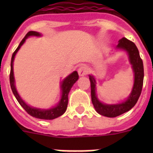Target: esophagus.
<instances>
[{
  "label": "esophagus",
  "instance_id": "34e87169",
  "mask_svg": "<svg viewBox=\"0 0 153 153\" xmlns=\"http://www.w3.org/2000/svg\"><path fill=\"white\" fill-rule=\"evenodd\" d=\"M89 69L86 66H84V65H82L80 67L78 68V74H79V76H84L88 74Z\"/></svg>",
  "mask_w": 153,
  "mask_h": 153
}]
</instances>
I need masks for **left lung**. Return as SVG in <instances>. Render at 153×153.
<instances>
[{
	"mask_svg": "<svg viewBox=\"0 0 153 153\" xmlns=\"http://www.w3.org/2000/svg\"><path fill=\"white\" fill-rule=\"evenodd\" d=\"M117 49L124 50L128 53L129 62L134 72V85L130 95L125 102L119 104H104L100 102L96 95V81L93 76L89 75L91 86V100L93 105L99 114L106 117H116L130 110L136 105L141 94L144 78L143 63L136 44L126 37L119 40Z\"/></svg>",
	"mask_w": 153,
	"mask_h": 153,
	"instance_id": "left-lung-1",
	"label": "left lung"
}]
</instances>
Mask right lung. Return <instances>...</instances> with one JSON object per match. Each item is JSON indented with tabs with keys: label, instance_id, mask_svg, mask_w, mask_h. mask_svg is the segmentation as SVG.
<instances>
[{
	"label": "right lung",
	"instance_id": "obj_1",
	"mask_svg": "<svg viewBox=\"0 0 153 153\" xmlns=\"http://www.w3.org/2000/svg\"><path fill=\"white\" fill-rule=\"evenodd\" d=\"M30 36H40V33L36 31H29L26 34V36H24V39L21 40V42L19 44L18 47H17L16 51L13 52V55L11 57V62H10V87H11L12 92H13V95L16 97L17 100L18 102L21 104V106L24 108L27 111L28 114L32 116L33 117L37 119H41V120H53L55 118L60 117L63 113L66 112L67 107V104H68V95L70 93V90L73 85L76 82V80L79 78V76L76 71H74L72 74L66 77L64 80L62 82L61 84V90H62V96L61 99H60L59 103L56 105L55 107H53L49 109H37V108H33L31 106H28L26 102L23 100L21 97L19 96L18 93H17V90H16L15 84H14V77H13V60H14V56H15L16 53L19 49L21 48V46L24 44L26 39Z\"/></svg>",
	"mask_w": 153,
	"mask_h": 153
}]
</instances>
